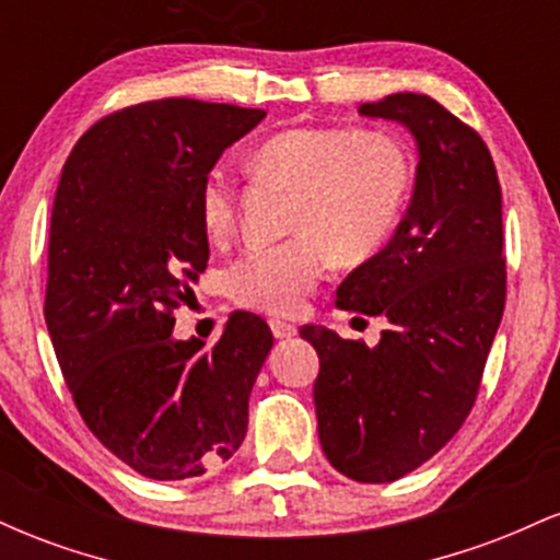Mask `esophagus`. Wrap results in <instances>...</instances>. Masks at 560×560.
<instances>
[{
    "label": "esophagus",
    "mask_w": 560,
    "mask_h": 560,
    "mask_svg": "<svg viewBox=\"0 0 560 560\" xmlns=\"http://www.w3.org/2000/svg\"><path fill=\"white\" fill-rule=\"evenodd\" d=\"M271 331L276 339H289L298 334V326L289 324V320H281V318H271Z\"/></svg>",
    "instance_id": "34e87169"
}]
</instances>
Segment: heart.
Returning <instances> with one entry per match:
<instances>
[{"label": "heart", "mask_w": 560, "mask_h": 560, "mask_svg": "<svg viewBox=\"0 0 560 560\" xmlns=\"http://www.w3.org/2000/svg\"><path fill=\"white\" fill-rule=\"evenodd\" d=\"M249 176L292 189L284 242L249 244L226 273L229 298L242 307L289 316L324 279L329 255L339 266L376 258L395 234L413 189V160L397 137L361 126H302L271 133L247 155ZM240 189L226 168L205 176L199 226L223 240L236 221Z\"/></svg>", "instance_id": "heart-1"}]
</instances>
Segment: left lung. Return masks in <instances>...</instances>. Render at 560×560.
Returning a JSON list of instances; mask_svg holds the SVG:
<instances>
[{
	"instance_id": "left-lung-1",
	"label": "left lung",
	"mask_w": 560,
	"mask_h": 560,
	"mask_svg": "<svg viewBox=\"0 0 560 560\" xmlns=\"http://www.w3.org/2000/svg\"><path fill=\"white\" fill-rule=\"evenodd\" d=\"M363 115L400 120L419 141L410 208L376 258L337 289V305L389 320L382 342L302 326L320 371L313 387L329 464L384 485L427 464L477 402L505 307L503 199L471 126L427 94H389Z\"/></svg>"
}]
</instances>
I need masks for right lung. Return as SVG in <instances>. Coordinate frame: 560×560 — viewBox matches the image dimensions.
<instances>
[{
  "instance_id": "right-lung-1",
  "label": "right lung",
  "mask_w": 560,
  "mask_h": 560,
  "mask_svg": "<svg viewBox=\"0 0 560 560\" xmlns=\"http://www.w3.org/2000/svg\"><path fill=\"white\" fill-rule=\"evenodd\" d=\"M262 110L158 100L105 115L75 141L52 205L44 320L83 423L141 477L221 468L273 334L231 313L215 345L171 337L208 268L197 195Z\"/></svg>"
}]
</instances>
